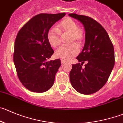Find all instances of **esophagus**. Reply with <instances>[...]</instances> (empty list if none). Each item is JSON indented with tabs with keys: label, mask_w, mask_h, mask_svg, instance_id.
<instances>
[{
	"label": "esophagus",
	"mask_w": 123,
	"mask_h": 123,
	"mask_svg": "<svg viewBox=\"0 0 123 123\" xmlns=\"http://www.w3.org/2000/svg\"><path fill=\"white\" fill-rule=\"evenodd\" d=\"M61 63H62V65H63V64H65V63H66V62L65 60H61Z\"/></svg>",
	"instance_id": "obj_1"
}]
</instances>
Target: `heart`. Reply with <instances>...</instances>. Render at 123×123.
<instances>
[{
	"label": "heart",
	"instance_id": "obj_1",
	"mask_svg": "<svg viewBox=\"0 0 123 123\" xmlns=\"http://www.w3.org/2000/svg\"><path fill=\"white\" fill-rule=\"evenodd\" d=\"M69 34L68 43L71 45L59 48L55 52L57 58L69 60L79 52L78 45H81L85 38V32L82 27L71 17H66L57 24V28H51L47 33V40L51 46L56 48L62 43L61 35Z\"/></svg>",
	"mask_w": 123,
	"mask_h": 123
}]
</instances>
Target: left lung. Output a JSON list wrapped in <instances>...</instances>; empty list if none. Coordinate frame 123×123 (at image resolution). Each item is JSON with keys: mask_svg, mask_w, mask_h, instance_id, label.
Returning <instances> with one entry per match:
<instances>
[{"mask_svg": "<svg viewBox=\"0 0 123 123\" xmlns=\"http://www.w3.org/2000/svg\"><path fill=\"white\" fill-rule=\"evenodd\" d=\"M83 25L85 43L77 57L79 63L72 65L69 73L72 87L79 93H95L106 84L115 65L113 44L105 29L95 20L88 16L69 14ZM87 63L83 67L82 64Z\"/></svg>", "mask_w": 123, "mask_h": 123, "instance_id": "1", "label": "left lung"}]
</instances>
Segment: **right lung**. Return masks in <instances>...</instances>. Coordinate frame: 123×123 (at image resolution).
Masks as SVG:
<instances>
[{"instance_id": "obj_1", "label": "right lung", "mask_w": 123, "mask_h": 123, "mask_svg": "<svg viewBox=\"0 0 123 123\" xmlns=\"http://www.w3.org/2000/svg\"><path fill=\"white\" fill-rule=\"evenodd\" d=\"M66 13L37 14L21 28L14 43L13 60L22 85L34 92H45L53 85L61 66L60 59L48 62L54 51L47 40L48 31Z\"/></svg>"}]
</instances>
